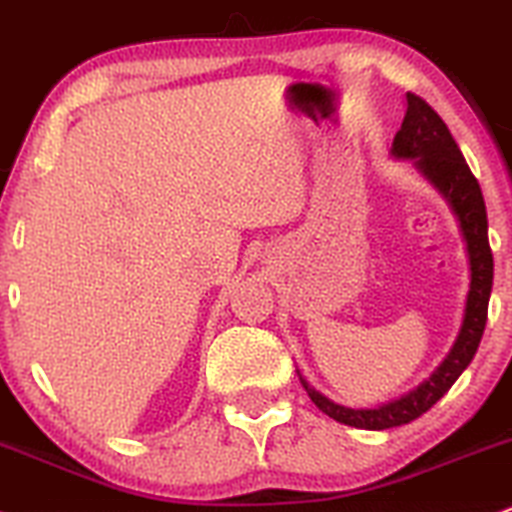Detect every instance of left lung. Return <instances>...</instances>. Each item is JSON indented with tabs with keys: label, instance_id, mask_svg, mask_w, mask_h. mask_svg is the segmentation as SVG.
Segmentation results:
<instances>
[{
	"label": "left lung",
	"instance_id": "1",
	"mask_svg": "<svg viewBox=\"0 0 512 512\" xmlns=\"http://www.w3.org/2000/svg\"><path fill=\"white\" fill-rule=\"evenodd\" d=\"M405 105V119H402L400 131L393 138L390 155L398 160H412L414 170L446 198L455 220H458L467 258H470V292H467L460 333L446 359L438 364V369L424 383H419L417 388L398 400H390L378 407H366V410H352V407L338 405V402L318 393L297 371L299 381H302L304 390L318 410L326 412L335 422L354 426V429L383 431L410 424L424 412H429L448 393L450 386L458 381L477 354L486 326L491 285H494L489 220H486V206L479 182L474 179L458 143L448 131L446 122L434 112V107L414 93L405 95Z\"/></svg>",
	"mask_w": 512,
	"mask_h": 512
}]
</instances>
